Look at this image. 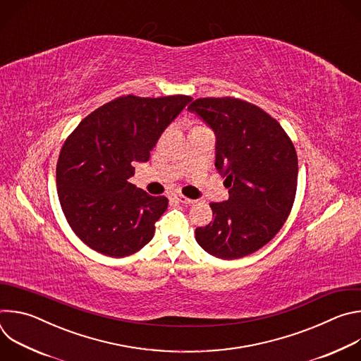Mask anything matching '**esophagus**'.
Masks as SVG:
<instances>
[{"mask_svg": "<svg viewBox=\"0 0 361 361\" xmlns=\"http://www.w3.org/2000/svg\"><path fill=\"white\" fill-rule=\"evenodd\" d=\"M176 200H177L178 202H181V204H194V202H195V200L187 198V197H184V195H177Z\"/></svg>", "mask_w": 361, "mask_h": 361, "instance_id": "obj_1", "label": "esophagus"}]
</instances>
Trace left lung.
<instances>
[{"mask_svg":"<svg viewBox=\"0 0 361 361\" xmlns=\"http://www.w3.org/2000/svg\"><path fill=\"white\" fill-rule=\"evenodd\" d=\"M216 135V169L228 200L212 202L214 220L195 228L202 250L223 260L252 254L287 220L297 190L294 145L281 126L247 101L198 98L188 107Z\"/></svg>","mask_w":361,"mask_h":361,"instance_id":"left-lung-1","label":"left lung"}]
</instances>
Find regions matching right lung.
Segmentation results:
<instances>
[{
	"label": "right lung",
	"mask_w": 361,
	"mask_h": 361,
	"mask_svg": "<svg viewBox=\"0 0 361 361\" xmlns=\"http://www.w3.org/2000/svg\"><path fill=\"white\" fill-rule=\"evenodd\" d=\"M191 99L120 97L85 117L67 138L57 163L59 198L70 227L90 248L126 257L151 241L169 200L128 178Z\"/></svg>",
	"instance_id": "add662e5"
}]
</instances>
